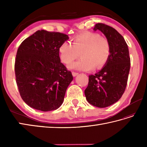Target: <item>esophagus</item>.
I'll use <instances>...</instances> for the list:
<instances>
[{
    "label": "esophagus",
    "instance_id": "34e87169",
    "mask_svg": "<svg viewBox=\"0 0 147 147\" xmlns=\"http://www.w3.org/2000/svg\"><path fill=\"white\" fill-rule=\"evenodd\" d=\"M78 74H79V73H76V72H73V76H77Z\"/></svg>",
    "mask_w": 147,
    "mask_h": 147
}]
</instances>
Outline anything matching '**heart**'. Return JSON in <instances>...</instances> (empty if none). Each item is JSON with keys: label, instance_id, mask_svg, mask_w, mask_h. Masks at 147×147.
Masks as SVG:
<instances>
[{"label": "heart", "instance_id": "1", "mask_svg": "<svg viewBox=\"0 0 147 147\" xmlns=\"http://www.w3.org/2000/svg\"><path fill=\"white\" fill-rule=\"evenodd\" d=\"M73 45L65 42L59 47V52L63 63L69 65L79 56L82 58L70 65L74 69L89 71L95 67L100 69L107 63L111 49L109 40L99 33L85 32L74 36Z\"/></svg>", "mask_w": 147, "mask_h": 147}]
</instances>
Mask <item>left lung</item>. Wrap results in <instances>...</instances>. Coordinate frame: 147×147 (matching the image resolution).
<instances>
[{
    "label": "left lung",
    "instance_id": "obj_1",
    "mask_svg": "<svg viewBox=\"0 0 147 147\" xmlns=\"http://www.w3.org/2000/svg\"><path fill=\"white\" fill-rule=\"evenodd\" d=\"M97 30L101 31L109 40L111 52L105 66L94 75L89 76L85 95L90 104L104 108L117 102L123 95L131 61L128 47L119 33L104 23L96 24L94 30Z\"/></svg>",
    "mask_w": 147,
    "mask_h": 147
}]
</instances>
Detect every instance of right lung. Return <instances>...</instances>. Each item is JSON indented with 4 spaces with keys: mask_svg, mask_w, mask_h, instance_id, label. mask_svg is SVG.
I'll return each instance as SVG.
<instances>
[{
    "mask_svg": "<svg viewBox=\"0 0 147 147\" xmlns=\"http://www.w3.org/2000/svg\"><path fill=\"white\" fill-rule=\"evenodd\" d=\"M65 34L38 30L21 43L15 59L16 80L22 99L42 111L57 109L73 80L71 72L61 62L59 47Z\"/></svg>",
    "mask_w": 147,
    "mask_h": 147,
    "instance_id": "add662e5",
    "label": "right lung"
}]
</instances>
